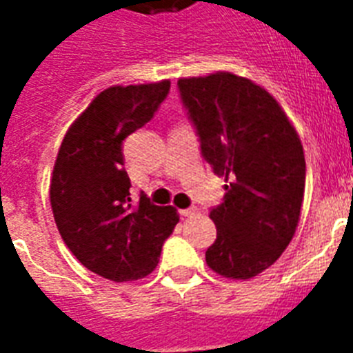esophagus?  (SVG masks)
I'll return each mask as SVG.
<instances>
[{
    "label": "esophagus",
    "mask_w": 353,
    "mask_h": 353,
    "mask_svg": "<svg viewBox=\"0 0 353 353\" xmlns=\"http://www.w3.org/2000/svg\"><path fill=\"white\" fill-rule=\"evenodd\" d=\"M196 212H198V209H196V207H188V209L179 210V214H181V216H194Z\"/></svg>",
    "instance_id": "esophagus-1"
}]
</instances>
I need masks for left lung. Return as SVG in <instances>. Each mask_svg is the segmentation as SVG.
Here are the masks:
<instances>
[{"mask_svg":"<svg viewBox=\"0 0 353 353\" xmlns=\"http://www.w3.org/2000/svg\"><path fill=\"white\" fill-rule=\"evenodd\" d=\"M199 148L225 196L210 209L216 241L205 252L221 276L247 280L273 265L301 218L306 161L279 102L243 77L214 73L177 80Z\"/></svg>","mask_w":353,"mask_h":353,"instance_id":"1","label":"left lung"}]
</instances>
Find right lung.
<instances>
[{"instance_id": "obj_1", "label": "right lung", "mask_w": 353, "mask_h": 353, "mask_svg": "<svg viewBox=\"0 0 353 353\" xmlns=\"http://www.w3.org/2000/svg\"><path fill=\"white\" fill-rule=\"evenodd\" d=\"M168 91V80L108 88L58 150L49 192L58 232L84 268L113 282L152 273L179 221L174 207L144 194L132 201L122 154L124 139L152 121Z\"/></svg>"}]
</instances>
